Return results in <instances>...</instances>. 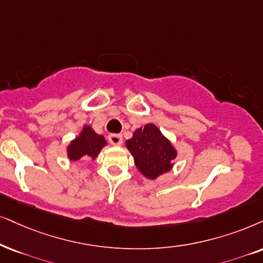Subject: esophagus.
Instances as JSON below:
<instances>
[{
	"label": "esophagus",
	"mask_w": 263,
	"mask_h": 263,
	"mask_svg": "<svg viewBox=\"0 0 263 263\" xmlns=\"http://www.w3.org/2000/svg\"><path fill=\"white\" fill-rule=\"evenodd\" d=\"M108 139L112 145H120L122 143V136L120 134H110Z\"/></svg>",
	"instance_id": "34e87169"
}]
</instances>
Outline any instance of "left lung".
<instances>
[{"mask_svg": "<svg viewBox=\"0 0 263 263\" xmlns=\"http://www.w3.org/2000/svg\"><path fill=\"white\" fill-rule=\"evenodd\" d=\"M126 147L135 159L138 171L149 179H155L172 168L177 152L172 143L153 124L137 128Z\"/></svg>", "mask_w": 263, "mask_h": 263, "instance_id": "left-lung-1", "label": "left lung"}]
</instances>
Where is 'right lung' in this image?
Masks as SVG:
<instances>
[{"mask_svg":"<svg viewBox=\"0 0 263 263\" xmlns=\"http://www.w3.org/2000/svg\"><path fill=\"white\" fill-rule=\"evenodd\" d=\"M107 145V141L102 135L96 134L91 126H84L82 131L68 145V158L70 161H78L81 158H91L95 160L102 148Z\"/></svg>","mask_w":263,"mask_h":263,"instance_id":"add662e5","label":"right lung"}]
</instances>
